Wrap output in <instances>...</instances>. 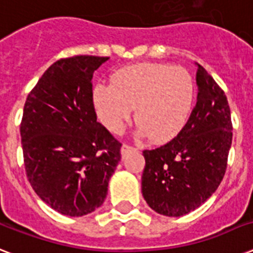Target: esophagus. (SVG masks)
I'll return each instance as SVG.
<instances>
[{"mask_svg": "<svg viewBox=\"0 0 253 253\" xmlns=\"http://www.w3.org/2000/svg\"><path fill=\"white\" fill-rule=\"evenodd\" d=\"M134 150H135L134 147L128 146V144H123V146H122V150H121V152H122V156H125V155L128 154L130 151H134Z\"/></svg>", "mask_w": 253, "mask_h": 253, "instance_id": "esophagus-1", "label": "esophagus"}]
</instances>
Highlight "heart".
I'll return each mask as SVG.
<instances>
[{"label":"heart","mask_w":253,"mask_h":253,"mask_svg":"<svg viewBox=\"0 0 253 253\" xmlns=\"http://www.w3.org/2000/svg\"><path fill=\"white\" fill-rule=\"evenodd\" d=\"M196 85L182 67L140 63L121 69L113 84L93 87V103L107 130L119 134L136 109L140 134L154 142H168L180 134L192 115Z\"/></svg>","instance_id":"b5f03b06"}]
</instances>
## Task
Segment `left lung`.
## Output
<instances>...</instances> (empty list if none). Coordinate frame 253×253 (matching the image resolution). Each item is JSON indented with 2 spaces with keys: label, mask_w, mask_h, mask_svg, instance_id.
<instances>
[{
  "label": "left lung",
  "mask_w": 253,
  "mask_h": 253,
  "mask_svg": "<svg viewBox=\"0 0 253 253\" xmlns=\"http://www.w3.org/2000/svg\"><path fill=\"white\" fill-rule=\"evenodd\" d=\"M196 106L177 136L144 150L142 193L152 210L181 216L200 208L219 186L232 142L227 97L198 64Z\"/></svg>",
  "instance_id": "8db88e82"
}]
</instances>
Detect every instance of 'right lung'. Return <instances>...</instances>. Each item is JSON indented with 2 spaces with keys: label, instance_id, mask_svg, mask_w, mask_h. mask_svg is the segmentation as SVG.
Wrapping results in <instances>:
<instances>
[{
  "label": "right lung",
  "instance_id": "obj_1",
  "mask_svg": "<svg viewBox=\"0 0 253 253\" xmlns=\"http://www.w3.org/2000/svg\"><path fill=\"white\" fill-rule=\"evenodd\" d=\"M109 57L77 55L55 61L26 99L23 163L39 198L60 214L83 216L103 204L121 147L97 122L91 79Z\"/></svg>",
  "mask_w": 253,
  "mask_h": 253
}]
</instances>
